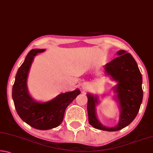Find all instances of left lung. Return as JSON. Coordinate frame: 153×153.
I'll return each mask as SVG.
<instances>
[{"label": "left lung", "mask_w": 153, "mask_h": 153, "mask_svg": "<svg viewBox=\"0 0 153 153\" xmlns=\"http://www.w3.org/2000/svg\"><path fill=\"white\" fill-rule=\"evenodd\" d=\"M117 55V57L105 65L106 73L118 82L115 90L120 103L121 115L117 126L107 128L98 121L95 112L98 98L87 94L89 123L94 128L108 131L120 130L131 123L138 113L143 98L142 74L135 59L124 50L119 51Z\"/></svg>", "instance_id": "left-lung-1"}]
</instances>
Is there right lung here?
Instances as JSON below:
<instances>
[{"label": "right lung", "instance_id": "right-lung-1", "mask_svg": "<svg viewBox=\"0 0 153 153\" xmlns=\"http://www.w3.org/2000/svg\"><path fill=\"white\" fill-rule=\"evenodd\" d=\"M45 51L33 49L28 53L17 72L12 90L15 107L21 119L32 128L41 130L56 128L60 125L67 106L80 94L78 89L62 93L47 102H36L30 97L26 84L28 71L33 57Z\"/></svg>", "mask_w": 153, "mask_h": 153}]
</instances>
